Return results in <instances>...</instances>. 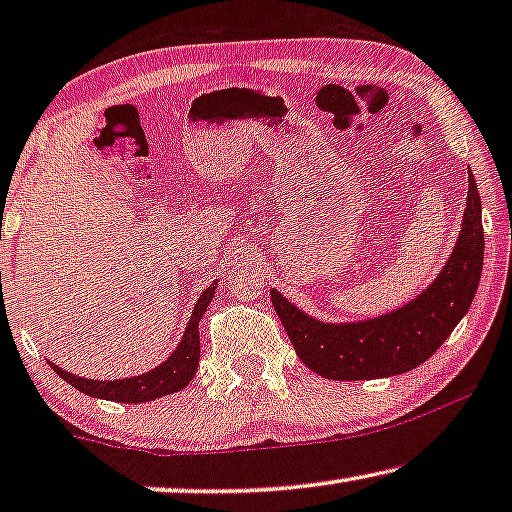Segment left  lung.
I'll list each match as a JSON object with an SVG mask.
<instances>
[{"label":"left lung","mask_w":512,"mask_h":512,"mask_svg":"<svg viewBox=\"0 0 512 512\" xmlns=\"http://www.w3.org/2000/svg\"><path fill=\"white\" fill-rule=\"evenodd\" d=\"M481 196L469 176L467 210L451 258L428 290L387 316L327 325L295 309L277 290L272 304L306 366L327 380H375L412 371L435 355L469 311L483 272Z\"/></svg>","instance_id":"obj_1"}]
</instances>
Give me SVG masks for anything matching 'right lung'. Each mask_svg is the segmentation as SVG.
Returning <instances> with one entry per match:
<instances>
[{"mask_svg": "<svg viewBox=\"0 0 512 512\" xmlns=\"http://www.w3.org/2000/svg\"><path fill=\"white\" fill-rule=\"evenodd\" d=\"M215 283L203 290L199 302L194 306V313L190 322H187L185 336L180 341L178 348L174 350L164 364L153 368L151 373L137 375V377H125V380H89V377H77L68 371H61L59 366H54V373H59L68 384H73L75 389H80L86 396L93 398H105V400H116V403H148V400L162 398L167 393H176L185 389L190 380H194L196 366H199V320L206 313L208 304L212 302V295H215Z\"/></svg>", "mask_w": 512, "mask_h": 512, "instance_id": "add662e5", "label": "right lung"}]
</instances>
